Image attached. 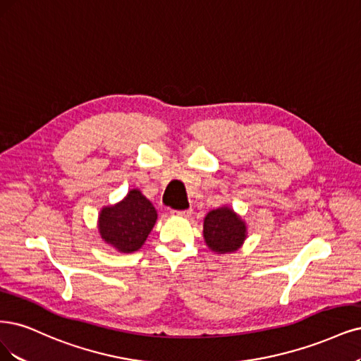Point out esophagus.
<instances>
[{
	"label": "esophagus",
	"mask_w": 361,
	"mask_h": 361,
	"mask_svg": "<svg viewBox=\"0 0 361 361\" xmlns=\"http://www.w3.org/2000/svg\"><path fill=\"white\" fill-rule=\"evenodd\" d=\"M173 214H176L178 216H183V218H188V216H191V214H192V210H191V209H186V210H176V212H173Z\"/></svg>",
	"instance_id": "esophagus-1"
}]
</instances>
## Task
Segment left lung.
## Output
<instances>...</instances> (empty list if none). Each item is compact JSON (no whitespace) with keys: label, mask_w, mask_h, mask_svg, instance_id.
<instances>
[{"label":"left lung","mask_w":361,"mask_h":361,"mask_svg":"<svg viewBox=\"0 0 361 361\" xmlns=\"http://www.w3.org/2000/svg\"><path fill=\"white\" fill-rule=\"evenodd\" d=\"M204 242L216 254L238 251L246 239V224L233 209L210 210L203 224Z\"/></svg>","instance_id":"obj_1"}]
</instances>
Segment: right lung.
<instances>
[{
  "label": "right lung",
  "mask_w": 361,
  "mask_h": 361,
  "mask_svg": "<svg viewBox=\"0 0 361 361\" xmlns=\"http://www.w3.org/2000/svg\"><path fill=\"white\" fill-rule=\"evenodd\" d=\"M155 222L157 210L152 203L139 190H131L122 202L102 209L98 230L107 245L130 254L140 250Z\"/></svg>",
  "instance_id": "add662e5"
}]
</instances>
